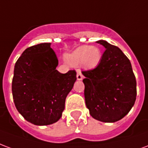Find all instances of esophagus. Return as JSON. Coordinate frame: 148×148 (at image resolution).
Listing matches in <instances>:
<instances>
[{
	"label": "esophagus",
	"mask_w": 148,
	"mask_h": 148,
	"mask_svg": "<svg viewBox=\"0 0 148 148\" xmlns=\"http://www.w3.org/2000/svg\"><path fill=\"white\" fill-rule=\"evenodd\" d=\"M82 78H83V75L82 74L80 71H77V79L78 81H81L82 80Z\"/></svg>",
	"instance_id": "esophagus-1"
}]
</instances>
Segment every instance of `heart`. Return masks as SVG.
<instances>
[{"label":"heart","mask_w":148,"mask_h":148,"mask_svg":"<svg viewBox=\"0 0 148 148\" xmlns=\"http://www.w3.org/2000/svg\"><path fill=\"white\" fill-rule=\"evenodd\" d=\"M101 57L102 53L98 47L81 46L66 55V59L71 65L81 64L85 69H93L98 66Z\"/></svg>","instance_id":"obj_1"}]
</instances>
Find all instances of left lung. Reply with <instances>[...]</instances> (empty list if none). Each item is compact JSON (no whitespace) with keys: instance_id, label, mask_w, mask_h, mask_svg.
Returning <instances> with one entry per match:
<instances>
[{"instance_id":"1","label":"left lung","mask_w":148,"mask_h":148,"mask_svg":"<svg viewBox=\"0 0 148 148\" xmlns=\"http://www.w3.org/2000/svg\"><path fill=\"white\" fill-rule=\"evenodd\" d=\"M106 51L96 68L82 71L85 100L91 116L106 123L121 120L136 99V81L132 65L121 49L98 40Z\"/></svg>"}]
</instances>
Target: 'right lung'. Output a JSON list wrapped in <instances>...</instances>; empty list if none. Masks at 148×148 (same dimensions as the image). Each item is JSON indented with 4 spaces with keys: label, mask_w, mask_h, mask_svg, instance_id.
<instances>
[{
    "label": "right lung",
    "mask_w": 148,
    "mask_h": 148,
    "mask_svg": "<svg viewBox=\"0 0 148 148\" xmlns=\"http://www.w3.org/2000/svg\"><path fill=\"white\" fill-rule=\"evenodd\" d=\"M50 42L32 46L16 62L12 91L16 108L35 125L54 124L61 118L65 101L77 79L76 71L61 74Z\"/></svg>",
    "instance_id": "right-lung-1"
}]
</instances>
